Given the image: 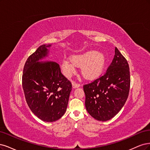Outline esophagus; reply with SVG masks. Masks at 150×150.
Masks as SVG:
<instances>
[{
	"instance_id": "esophagus-1",
	"label": "esophagus",
	"mask_w": 150,
	"mask_h": 150,
	"mask_svg": "<svg viewBox=\"0 0 150 150\" xmlns=\"http://www.w3.org/2000/svg\"><path fill=\"white\" fill-rule=\"evenodd\" d=\"M72 86H73V88H78V87H79V86H80V84H79V83H75V81H73V82H72Z\"/></svg>"
}]
</instances>
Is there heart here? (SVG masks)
I'll list each match as a JSON object with an SVG mask.
<instances>
[{
    "mask_svg": "<svg viewBox=\"0 0 150 150\" xmlns=\"http://www.w3.org/2000/svg\"><path fill=\"white\" fill-rule=\"evenodd\" d=\"M105 57L103 54L94 50L74 55L71 60L65 58L62 64L63 73L70 77L75 73L77 67H81V74L86 79H93L98 76L103 70Z\"/></svg>",
    "mask_w": 150,
    "mask_h": 150,
    "instance_id": "b5f03b06",
    "label": "heart"
}]
</instances>
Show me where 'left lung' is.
<instances>
[{
	"mask_svg": "<svg viewBox=\"0 0 150 150\" xmlns=\"http://www.w3.org/2000/svg\"><path fill=\"white\" fill-rule=\"evenodd\" d=\"M112 62L105 74L83 85L85 107L88 113L98 121L114 117L128 98L130 75L128 62L117 47Z\"/></svg>",
	"mask_w": 150,
	"mask_h": 150,
	"instance_id": "1",
	"label": "left lung"
}]
</instances>
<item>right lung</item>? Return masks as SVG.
<instances>
[{
  "instance_id": "add662e5",
  "label": "right lung",
  "mask_w": 150,
  "mask_h": 150,
  "mask_svg": "<svg viewBox=\"0 0 150 150\" xmlns=\"http://www.w3.org/2000/svg\"><path fill=\"white\" fill-rule=\"evenodd\" d=\"M51 45H42L28 57L23 67L22 87L33 113L46 122L60 119L66 112L72 85L55 62H38Z\"/></svg>"
}]
</instances>
